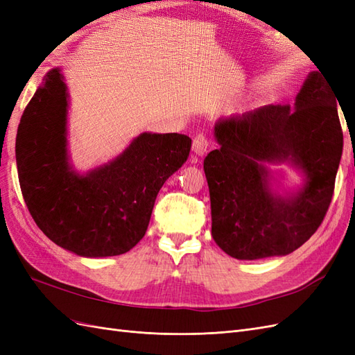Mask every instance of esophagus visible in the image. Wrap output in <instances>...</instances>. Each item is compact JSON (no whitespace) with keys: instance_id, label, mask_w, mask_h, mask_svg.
I'll return each mask as SVG.
<instances>
[{"instance_id":"esophagus-1","label":"esophagus","mask_w":355,"mask_h":355,"mask_svg":"<svg viewBox=\"0 0 355 355\" xmlns=\"http://www.w3.org/2000/svg\"><path fill=\"white\" fill-rule=\"evenodd\" d=\"M210 146V141L206 135L198 133L192 139V151H194L197 155H204L207 153V149Z\"/></svg>"}]
</instances>
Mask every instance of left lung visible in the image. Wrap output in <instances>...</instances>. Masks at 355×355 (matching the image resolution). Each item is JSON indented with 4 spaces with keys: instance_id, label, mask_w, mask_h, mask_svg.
I'll list each match as a JSON object with an SVG mask.
<instances>
[{
    "instance_id": "left-lung-1",
    "label": "left lung",
    "mask_w": 355,
    "mask_h": 355,
    "mask_svg": "<svg viewBox=\"0 0 355 355\" xmlns=\"http://www.w3.org/2000/svg\"><path fill=\"white\" fill-rule=\"evenodd\" d=\"M336 94L320 72H311L295 110L265 106L214 127L219 144L204 158L211 206V237L235 259L288 254L323 222L335 191L343 133ZM263 160H290L307 184L282 199L267 187Z\"/></svg>"
}]
</instances>
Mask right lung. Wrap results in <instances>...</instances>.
Masks as SVG:
<instances>
[{
  "mask_svg": "<svg viewBox=\"0 0 355 355\" xmlns=\"http://www.w3.org/2000/svg\"><path fill=\"white\" fill-rule=\"evenodd\" d=\"M67 87L51 69L26 105L16 136L19 184L32 219L75 254L116 256L145 235L158 191L185 163L191 139L142 133L110 164L80 176L67 155Z\"/></svg>",
  "mask_w": 355,
  "mask_h": 355,
  "instance_id": "obj_1",
  "label": "right lung"
}]
</instances>
